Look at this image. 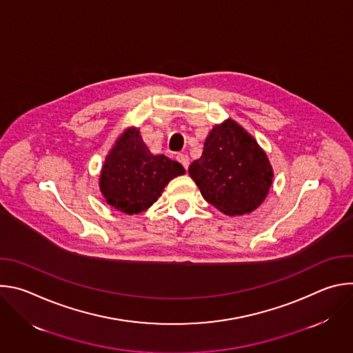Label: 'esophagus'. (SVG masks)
Returning a JSON list of instances; mask_svg holds the SVG:
<instances>
[{"label":"esophagus","mask_w":353,"mask_h":353,"mask_svg":"<svg viewBox=\"0 0 353 353\" xmlns=\"http://www.w3.org/2000/svg\"><path fill=\"white\" fill-rule=\"evenodd\" d=\"M176 158H177V161L184 166V169L187 170V169H188V163H190V162H188V157H187L185 154H177Z\"/></svg>","instance_id":"1"}]
</instances>
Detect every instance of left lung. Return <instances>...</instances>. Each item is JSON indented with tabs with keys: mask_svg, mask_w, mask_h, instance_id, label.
Masks as SVG:
<instances>
[{
	"mask_svg": "<svg viewBox=\"0 0 353 353\" xmlns=\"http://www.w3.org/2000/svg\"><path fill=\"white\" fill-rule=\"evenodd\" d=\"M188 173L208 203L228 216L257 210L274 179L265 150L232 119L214 125L203 155L190 165Z\"/></svg>",
	"mask_w": 353,
	"mask_h": 353,
	"instance_id": "1",
	"label": "left lung"
}]
</instances>
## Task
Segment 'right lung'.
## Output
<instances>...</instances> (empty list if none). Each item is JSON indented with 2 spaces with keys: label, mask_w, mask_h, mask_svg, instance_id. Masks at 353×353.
<instances>
[{
  "label": "right lung",
  "mask_w": 353,
  "mask_h": 353,
  "mask_svg": "<svg viewBox=\"0 0 353 353\" xmlns=\"http://www.w3.org/2000/svg\"><path fill=\"white\" fill-rule=\"evenodd\" d=\"M184 173L179 162L150 154L139 128L128 127L109 150L99 188L110 207L134 215L152 207L169 181Z\"/></svg>",
  "instance_id": "add662e5"
}]
</instances>
